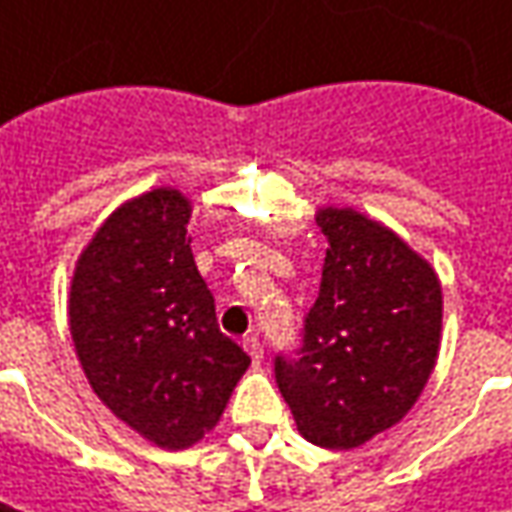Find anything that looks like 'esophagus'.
Segmentation results:
<instances>
[{"label": "esophagus", "instance_id": "34e87169", "mask_svg": "<svg viewBox=\"0 0 512 512\" xmlns=\"http://www.w3.org/2000/svg\"><path fill=\"white\" fill-rule=\"evenodd\" d=\"M243 347L249 350V356H252V362H255V365L263 362V345H260V339H257V336H246V339H243Z\"/></svg>", "mask_w": 512, "mask_h": 512}]
</instances>
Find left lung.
<instances>
[{"mask_svg": "<svg viewBox=\"0 0 512 512\" xmlns=\"http://www.w3.org/2000/svg\"><path fill=\"white\" fill-rule=\"evenodd\" d=\"M327 237L321 289L298 359L275 379L298 432L324 449H356L397 426L435 371L443 292L432 263L356 208H318Z\"/></svg>", "mask_w": 512, "mask_h": 512, "instance_id": "8db88e82", "label": "left lung"}]
</instances>
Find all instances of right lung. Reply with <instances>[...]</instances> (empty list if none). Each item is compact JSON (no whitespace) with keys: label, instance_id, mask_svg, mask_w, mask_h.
<instances>
[{"label":"right lung","instance_id":"add662e5","mask_svg":"<svg viewBox=\"0 0 512 512\" xmlns=\"http://www.w3.org/2000/svg\"><path fill=\"white\" fill-rule=\"evenodd\" d=\"M191 199L153 188L118 205L80 252L69 330L92 391L133 432L188 449L208 435L252 359L220 333L188 237Z\"/></svg>","mask_w":512,"mask_h":512}]
</instances>
